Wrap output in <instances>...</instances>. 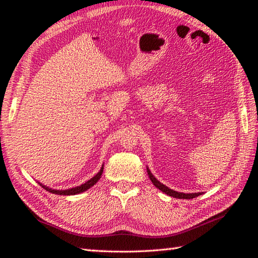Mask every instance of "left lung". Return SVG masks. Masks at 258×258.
Returning a JSON list of instances; mask_svg holds the SVG:
<instances>
[{"label":"left lung","instance_id":"left-lung-1","mask_svg":"<svg viewBox=\"0 0 258 258\" xmlns=\"http://www.w3.org/2000/svg\"><path fill=\"white\" fill-rule=\"evenodd\" d=\"M147 174H149V177L152 180V183L155 185V187H157L160 190H162L163 193H165L169 196L175 197V199H183V200H190V199H194V197L200 196L202 193H188V194H185V193H180V191H176V190H173L171 188H168L167 186H165L164 184H162L160 180H157L154 175L151 173V171L147 167Z\"/></svg>","mask_w":258,"mask_h":258}]
</instances>
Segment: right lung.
<instances>
[{"label": "right lung", "instance_id": "right-lung-1", "mask_svg": "<svg viewBox=\"0 0 258 258\" xmlns=\"http://www.w3.org/2000/svg\"><path fill=\"white\" fill-rule=\"evenodd\" d=\"M103 168H104V165H102L100 172H98L95 176H93L91 179L87 180V182H85L84 184H82L80 186H76V187H73V188H70V189H64V190H58V189H52V188H48L46 187L45 185H42L40 183V185L42 186L43 188H45L46 190L50 191V193H53V194H57V195H75V194H80L82 193V191H85L89 189L90 187H92L93 185L97 183V180L101 178L102 176V173H103Z\"/></svg>", "mask_w": 258, "mask_h": 258}]
</instances>
